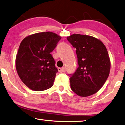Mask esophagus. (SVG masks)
Wrapping results in <instances>:
<instances>
[{"mask_svg":"<svg viewBox=\"0 0 125 125\" xmlns=\"http://www.w3.org/2000/svg\"><path fill=\"white\" fill-rule=\"evenodd\" d=\"M58 71L60 72V73H63V72L66 71V69H65V67H62V68L59 67V68H58Z\"/></svg>","mask_w":125,"mask_h":125,"instance_id":"esophagus-1","label":"esophagus"}]
</instances>
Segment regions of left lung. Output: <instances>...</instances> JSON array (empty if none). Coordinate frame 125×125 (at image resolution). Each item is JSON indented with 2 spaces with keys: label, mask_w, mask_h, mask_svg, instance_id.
Instances as JSON below:
<instances>
[{
  "label": "left lung",
  "mask_w": 125,
  "mask_h": 125,
  "mask_svg": "<svg viewBox=\"0 0 125 125\" xmlns=\"http://www.w3.org/2000/svg\"><path fill=\"white\" fill-rule=\"evenodd\" d=\"M67 39L76 48L78 67L70 74L71 88L81 97L97 93L108 78L110 60L105 46L99 39L87 35L73 34Z\"/></svg>",
  "instance_id": "obj_1"
}]
</instances>
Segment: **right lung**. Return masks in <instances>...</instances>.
<instances>
[{
  "mask_svg": "<svg viewBox=\"0 0 125 125\" xmlns=\"http://www.w3.org/2000/svg\"><path fill=\"white\" fill-rule=\"evenodd\" d=\"M61 39L51 32L37 33L21 42L16 57L17 73L30 89L42 91L52 86L58 69L50 52Z\"/></svg>",
  "mask_w": 125,
  "mask_h": 125,
  "instance_id": "right-lung-1",
  "label": "right lung"
}]
</instances>
